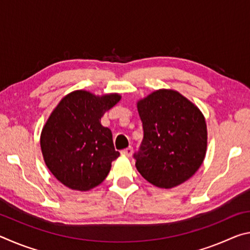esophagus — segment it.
<instances>
[{
    "label": "esophagus",
    "instance_id": "esophagus-1",
    "mask_svg": "<svg viewBox=\"0 0 250 250\" xmlns=\"http://www.w3.org/2000/svg\"><path fill=\"white\" fill-rule=\"evenodd\" d=\"M133 153V147L132 146H129L126 147V149H124L121 151V154L122 155H125V156H131Z\"/></svg>",
    "mask_w": 250,
    "mask_h": 250
}]
</instances>
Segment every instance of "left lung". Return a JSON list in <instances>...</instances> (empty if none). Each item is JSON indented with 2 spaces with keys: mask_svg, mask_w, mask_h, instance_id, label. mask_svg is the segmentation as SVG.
Wrapping results in <instances>:
<instances>
[{
  "mask_svg": "<svg viewBox=\"0 0 250 250\" xmlns=\"http://www.w3.org/2000/svg\"><path fill=\"white\" fill-rule=\"evenodd\" d=\"M143 140L134 153L139 173L160 188L192 177L207 147L205 118L195 104L171 89H159L138 101Z\"/></svg>",
  "mask_w": 250,
  "mask_h": 250,
  "instance_id": "8db88e82",
  "label": "left lung"
}]
</instances>
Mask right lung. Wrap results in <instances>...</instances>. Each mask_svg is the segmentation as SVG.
I'll use <instances>...</instances> for the list:
<instances>
[{
  "label": "right lung",
  "instance_id": "obj_1",
  "mask_svg": "<svg viewBox=\"0 0 250 250\" xmlns=\"http://www.w3.org/2000/svg\"><path fill=\"white\" fill-rule=\"evenodd\" d=\"M120 99L118 94L76 90L50 113L41 134L42 153L49 171L67 188L89 191L107 177L120 153L113 146L111 130L100 119Z\"/></svg>",
  "mask_w": 250,
  "mask_h": 250
}]
</instances>
